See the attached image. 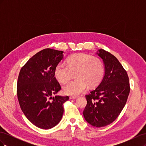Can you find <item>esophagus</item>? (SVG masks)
Instances as JSON below:
<instances>
[{"instance_id":"34e87169","label":"esophagus","mask_w":146,"mask_h":146,"mask_svg":"<svg viewBox=\"0 0 146 146\" xmlns=\"http://www.w3.org/2000/svg\"><path fill=\"white\" fill-rule=\"evenodd\" d=\"M78 98V96H71L69 97V98H70V99H77Z\"/></svg>"}]
</instances>
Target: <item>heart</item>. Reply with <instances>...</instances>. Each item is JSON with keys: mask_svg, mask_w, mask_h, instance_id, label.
Here are the masks:
<instances>
[{"mask_svg": "<svg viewBox=\"0 0 146 146\" xmlns=\"http://www.w3.org/2000/svg\"><path fill=\"white\" fill-rule=\"evenodd\" d=\"M76 72L77 80L69 81L63 86L66 94L77 96L87 89L88 85L92 86L98 83L104 76V66L99 58L82 53L69 57L68 64L60 63L55 68V76L64 83Z\"/></svg>", "mask_w": 146, "mask_h": 146, "instance_id": "heart-1", "label": "heart"}]
</instances>
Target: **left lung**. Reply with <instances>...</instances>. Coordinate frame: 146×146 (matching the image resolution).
<instances>
[{"instance_id": "left-lung-1", "label": "left lung", "mask_w": 146, "mask_h": 146, "mask_svg": "<svg viewBox=\"0 0 146 146\" xmlns=\"http://www.w3.org/2000/svg\"><path fill=\"white\" fill-rule=\"evenodd\" d=\"M97 54L103 60L105 74L99 86L85 96L87 104L83 113L90 124L101 127L110 124L120 114L130 88L126 70L115 56L104 49Z\"/></svg>"}]
</instances>
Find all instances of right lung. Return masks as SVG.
Returning <instances> with one entry per match:
<instances>
[{
    "instance_id": "right-lung-1",
    "label": "right lung",
    "mask_w": 146,
    "mask_h": 146,
    "mask_svg": "<svg viewBox=\"0 0 146 146\" xmlns=\"http://www.w3.org/2000/svg\"><path fill=\"white\" fill-rule=\"evenodd\" d=\"M63 52L45 48L30 58L21 68L17 95L22 111L33 124L49 129L61 121L63 104L68 96H53L61 90L55 69L63 58Z\"/></svg>"
}]
</instances>
